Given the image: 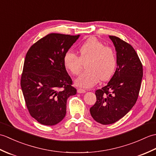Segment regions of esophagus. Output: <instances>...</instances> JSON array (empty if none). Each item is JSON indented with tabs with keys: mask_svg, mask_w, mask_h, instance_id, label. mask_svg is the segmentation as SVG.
<instances>
[{
	"mask_svg": "<svg viewBox=\"0 0 156 156\" xmlns=\"http://www.w3.org/2000/svg\"><path fill=\"white\" fill-rule=\"evenodd\" d=\"M77 92L78 93H84V92H86V90L83 88H78L77 90Z\"/></svg>",
	"mask_w": 156,
	"mask_h": 156,
	"instance_id": "1",
	"label": "esophagus"
}]
</instances>
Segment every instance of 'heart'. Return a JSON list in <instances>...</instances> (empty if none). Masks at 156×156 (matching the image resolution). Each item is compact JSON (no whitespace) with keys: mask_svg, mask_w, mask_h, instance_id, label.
Listing matches in <instances>:
<instances>
[{"mask_svg":"<svg viewBox=\"0 0 156 156\" xmlns=\"http://www.w3.org/2000/svg\"><path fill=\"white\" fill-rule=\"evenodd\" d=\"M79 57L72 52L66 53L63 63L66 69L74 75H78L86 62L87 69L76 79L78 87L90 88L101 80H109L115 72L117 58L113 49L96 38H90L82 43L78 49Z\"/></svg>","mask_w":156,"mask_h":156,"instance_id":"1","label":"heart"}]
</instances>
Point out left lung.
Instances as JSON below:
<instances>
[{"label": "left lung", "mask_w": 156, "mask_h": 156, "mask_svg": "<svg viewBox=\"0 0 156 156\" xmlns=\"http://www.w3.org/2000/svg\"><path fill=\"white\" fill-rule=\"evenodd\" d=\"M117 52V69L107 86L96 90L97 102L90 108L94 120L102 125L122 118L136 102L143 77V66L132 46L109 35Z\"/></svg>", "instance_id": "left-lung-1"}]
</instances>
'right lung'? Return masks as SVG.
Listing matches in <instances>:
<instances>
[{"mask_svg": "<svg viewBox=\"0 0 156 156\" xmlns=\"http://www.w3.org/2000/svg\"><path fill=\"white\" fill-rule=\"evenodd\" d=\"M79 37L48 34L26 54L21 87L29 113L42 125H54L62 121L67 99L76 94L63 58Z\"/></svg>", "mask_w": 156, "mask_h": 156, "instance_id": "right-lung-1", "label": "right lung"}]
</instances>
